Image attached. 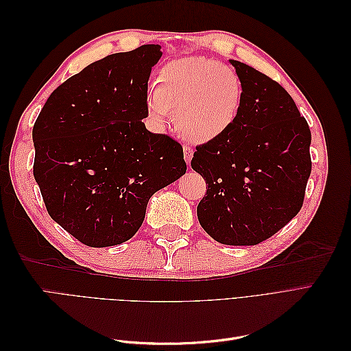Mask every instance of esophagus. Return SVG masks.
<instances>
[{
	"label": "esophagus",
	"mask_w": 351,
	"mask_h": 351,
	"mask_svg": "<svg viewBox=\"0 0 351 351\" xmlns=\"http://www.w3.org/2000/svg\"><path fill=\"white\" fill-rule=\"evenodd\" d=\"M183 152H184V159H186V162H187V165L190 164V161H192V156H193V147H190V146H184L183 147Z\"/></svg>",
	"instance_id": "esophagus-1"
}]
</instances>
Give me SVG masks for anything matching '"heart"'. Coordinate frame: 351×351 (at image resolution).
<instances>
[{"mask_svg": "<svg viewBox=\"0 0 351 351\" xmlns=\"http://www.w3.org/2000/svg\"><path fill=\"white\" fill-rule=\"evenodd\" d=\"M155 82L156 89L146 97L149 117L162 123L176 110V130L190 142L215 141L237 120L243 84L217 60L200 56L173 60L158 71Z\"/></svg>", "mask_w": 351, "mask_h": 351, "instance_id": "1", "label": "heart"}]
</instances>
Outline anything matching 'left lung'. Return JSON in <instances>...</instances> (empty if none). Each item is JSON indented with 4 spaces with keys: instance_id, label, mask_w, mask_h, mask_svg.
I'll use <instances>...</instances> for the list:
<instances>
[{
    "instance_id": "obj_1",
    "label": "left lung",
    "mask_w": 351,
    "mask_h": 351,
    "mask_svg": "<svg viewBox=\"0 0 351 351\" xmlns=\"http://www.w3.org/2000/svg\"><path fill=\"white\" fill-rule=\"evenodd\" d=\"M230 62L243 84V101L226 134L196 146L192 168L206 182L197 219L218 243L253 246L302 209L312 134L280 83L244 62Z\"/></svg>"
}]
</instances>
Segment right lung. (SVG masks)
I'll use <instances>...</instances> for the list:
<instances>
[{
    "instance_id": "1",
    "label": "right lung",
    "mask_w": 351,
    "mask_h": 351,
    "mask_svg": "<svg viewBox=\"0 0 351 351\" xmlns=\"http://www.w3.org/2000/svg\"><path fill=\"white\" fill-rule=\"evenodd\" d=\"M159 45L95 61L49 95L34 125V176L49 217L90 247L132 239L151 196L186 174L183 147L146 130Z\"/></svg>"
}]
</instances>
